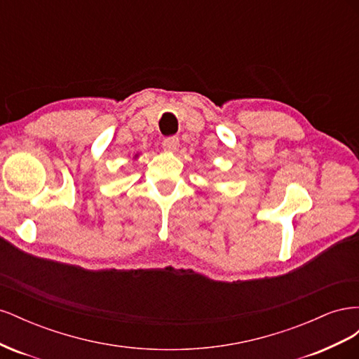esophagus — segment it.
I'll return each mask as SVG.
<instances>
[{
  "label": "esophagus",
  "mask_w": 359,
  "mask_h": 359,
  "mask_svg": "<svg viewBox=\"0 0 359 359\" xmlns=\"http://www.w3.org/2000/svg\"><path fill=\"white\" fill-rule=\"evenodd\" d=\"M178 147H180V139L175 136L163 140V149L168 151V153H175Z\"/></svg>",
  "instance_id": "1"
}]
</instances>
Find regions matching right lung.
I'll return each instance as SVG.
<instances>
[{"label":"right lung","instance_id":"obj_1","mask_svg":"<svg viewBox=\"0 0 359 359\" xmlns=\"http://www.w3.org/2000/svg\"><path fill=\"white\" fill-rule=\"evenodd\" d=\"M136 157H137V156H136Z\"/></svg>","mask_w":359,"mask_h":359}]
</instances>
